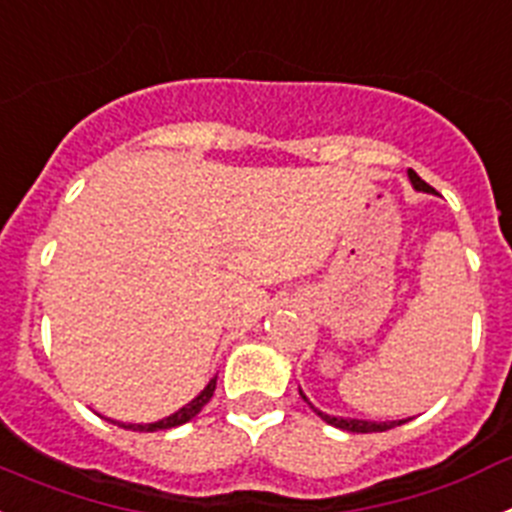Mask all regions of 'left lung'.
<instances>
[{
	"label": "left lung",
	"instance_id": "1",
	"mask_svg": "<svg viewBox=\"0 0 512 512\" xmlns=\"http://www.w3.org/2000/svg\"><path fill=\"white\" fill-rule=\"evenodd\" d=\"M408 176H410V184H413V187L418 189V192H433V187H428V184H425L423 179H420V176L415 174L413 169H408ZM300 395H302V400H305L307 405H310V408H312V402L307 400V397H305V392L300 390ZM312 410H315V413H318L320 418L325 420V423L336 425V428H341V431H348V433H382V431H390V428H395V425L408 423V420H390V423H377V420L336 418V415H325V413H320L318 408H312Z\"/></svg>",
	"mask_w": 512,
	"mask_h": 512
}]
</instances>
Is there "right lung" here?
<instances>
[{"label":"right lung","mask_w":512,"mask_h":512,"mask_svg":"<svg viewBox=\"0 0 512 512\" xmlns=\"http://www.w3.org/2000/svg\"><path fill=\"white\" fill-rule=\"evenodd\" d=\"M215 384H217V377L210 379V384H207V387L200 392V395L194 397L192 402H187L184 408L176 410L174 415H169V418L156 420V423H117V425H120V428H130V431H146V433L164 431V428H176V425H182V423H187V420H192L194 415H197L202 408H205L207 402H210L212 392H215Z\"/></svg>","instance_id":"obj_1"}]
</instances>
